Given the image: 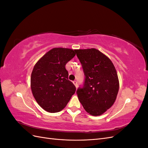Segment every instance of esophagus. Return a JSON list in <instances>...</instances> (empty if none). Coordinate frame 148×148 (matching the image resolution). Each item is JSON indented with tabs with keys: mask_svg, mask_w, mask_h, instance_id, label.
<instances>
[{
	"mask_svg": "<svg viewBox=\"0 0 148 148\" xmlns=\"http://www.w3.org/2000/svg\"><path fill=\"white\" fill-rule=\"evenodd\" d=\"M73 83L74 84V85H75L76 88H77V87H78V83H77V81H74V82H73Z\"/></svg>",
	"mask_w": 148,
	"mask_h": 148,
	"instance_id": "1",
	"label": "esophagus"
}]
</instances>
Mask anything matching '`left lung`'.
I'll return each mask as SVG.
<instances>
[{
  "label": "left lung",
  "instance_id": "obj_1",
  "mask_svg": "<svg viewBox=\"0 0 148 148\" xmlns=\"http://www.w3.org/2000/svg\"><path fill=\"white\" fill-rule=\"evenodd\" d=\"M84 74L83 86L77 94L87 112L94 116L104 113L114 104L117 97L119 82L112 61L95 48L77 50Z\"/></svg>",
  "mask_w": 148,
  "mask_h": 148
}]
</instances>
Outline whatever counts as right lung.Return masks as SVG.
<instances>
[{
    "instance_id": "obj_1",
    "label": "right lung",
    "mask_w": 148,
    "mask_h": 148,
    "mask_svg": "<svg viewBox=\"0 0 148 148\" xmlns=\"http://www.w3.org/2000/svg\"><path fill=\"white\" fill-rule=\"evenodd\" d=\"M77 50L53 48L34 65L31 88L38 104L48 112H60L73 95L76 87L69 80L65 65L75 57Z\"/></svg>"
}]
</instances>
